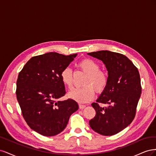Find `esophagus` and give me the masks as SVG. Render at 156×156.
<instances>
[{
    "label": "esophagus",
    "instance_id": "obj_1",
    "mask_svg": "<svg viewBox=\"0 0 156 156\" xmlns=\"http://www.w3.org/2000/svg\"><path fill=\"white\" fill-rule=\"evenodd\" d=\"M79 108H80V109H83V108H84V107H85L86 106L84 105H81V104H79Z\"/></svg>",
    "mask_w": 156,
    "mask_h": 156
}]
</instances>
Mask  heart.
Returning a JSON list of instances; mask_svg holds the SVG:
<instances>
[{
    "label": "heart",
    "mask_w": 156,
    "mask_h": 156,
    "mask_svg": "<svg viewBox=\"0 0 156 156\" xmlns=\"http://www.w3.org/2000/svg\"><path fill=\"white\" fill-rule=\"evenodd\" d=\"M78 67L87 74L83 82V87L73 88L68 93V97L78 103H84L92 100L94 96V90L101 93L108 84V75L95 61L90 58L82 60ZM60 79L64 85L70 88L73 83V71L66 67L60 73Z\"/></svg>",
    "instance_id": "1"
}]
</instances>
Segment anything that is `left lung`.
Segmentation results:
<instances>
[{
    "mask_svg": "<svg viewBox=\"0 0 156 156\" xmlns=\"http://www.w3.org/2000/svg\"><path fill=\"white\" fill-rule=\"evenodd\" d=\"M105 65L108 84L92 103L96 114L89 121L91 128L98 133L111 136L128 126L133 120L141 94L140 75L135 65L125 55L109 51L87 53ZM99 103L108 105L100 107Z\"/></svg>",
    "mask_w": 156,
    "mask_h": 156,
    "instance_id": "obj_1",
    "label": "left lung"
}]
</instances>
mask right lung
<instances>
[{"mask_svg":"<svg viewBox=\"0 0 156 156\" xmlns=\"http://www.w3.org/2000/svg\"><path fill=\"white\" fill-rule=\"evenodd\" d=\"M77 55L51 52L33 56L19 73L16 96L23 116L30 128L41 135L60 133L78 110L77 103L72 99L58 100L66 94L60 73Z\"/></svg>","mask_w":156,"mask_h":156,"instance_id":"right-lung-1","label":"right lung"}]
</instances>
